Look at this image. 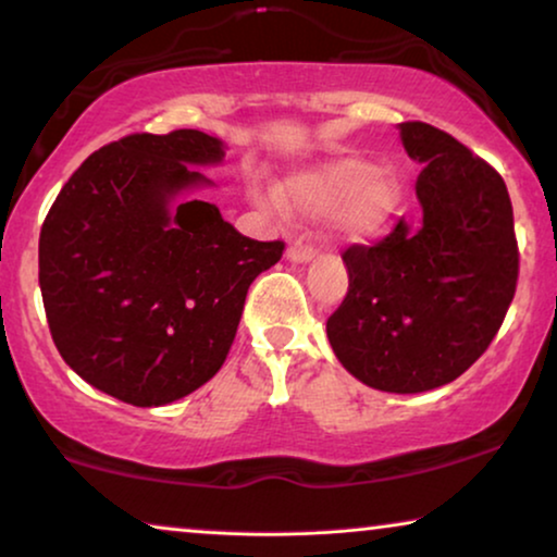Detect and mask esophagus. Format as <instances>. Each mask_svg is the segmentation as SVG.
Segmentation results:
<instances>
[{
    "label": "esophagus",
    "mask_w": 557,
    "mask_h": 557,
    "mask_svg": "<svg viewBox=\"0 0 557 557\" xmlns=\"http://www.w3.org/2000/svg\"><path fill=\"white\" fill-rule=\"evenodd\" d=\"M314 256H317V248L304 246V243H294V246L286 250V258L292 263H309Z\"/></svg>",
    "instance_id": "esophagus-1"
}]
</instances>
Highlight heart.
<instances>
[{"label": "heart", "instance_id": "obj_1", "mask_svg": "<svg viewBox=\"0 0 557 557\" xmlns=\"http://www.w3.org/2000/svg\"><path fill=\"white\" fill-rule=\"evenodd\" d=\"M253 200L263 210H281L284 200L299 215L330 212L332 227L349 243L375 240L398 215L403 187L387 170H375L368 159L339 157L286 180L284 200L278 193L253 187Z\"/></svg>", "mask_w": 557, "mask_h": 557}]
</instances>
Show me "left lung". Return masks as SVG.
Listing matches in <instances>:
<instances>
[{"label":"left lung","instance_id":"1","mask_svg":"<svg viewBox=\"0 0 557 557\" xmlns=\"http://www.w3.org/2000/svg\"><path fill=\"white\" fill-rule=\"evenodd\" d=\"M423 162L421 225L398 220L375 246H349V288L326 337L360 383L423 393L451 383L492 345L515 299L520 250L502 174L423 121L398 124Z\"/></svg>","mask_w":557,"mask_h":557}]
</instances>
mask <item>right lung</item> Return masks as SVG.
Here are the masks:
<instances>
[{
    "label": "right lung",
    "instance_id": "1",
    "mask_svg": "<svg viewBox=\"0 0 557 557\" xmlns=\"http://www.w3.org/2000/svg\"><path fill=\"white\" fill-rule=\"evenodd\" d=\"M223 141L197 128L128 134L65 182L40 231V292L58 352L88 385L139 408L166 406L223 368L248 286L284 243L253 240L195 166Z\"/></svg>",
    "mask_w": 557,
    "mask_h": 557
}]
</instances>
